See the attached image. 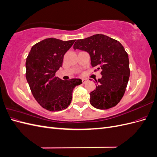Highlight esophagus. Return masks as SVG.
<instances>
[{
	"label": "esophagus",
	"instance_id": "1",
	"mask_svg": "<svg viewBox=\"0 0 157 157\" xmlns=\"http://www.w3.org/2000/svg\"><path fill=\"white\" fill-rule=\"evenodd\" d=\"M88 81L87 79H85V78H82V84H85L86 82Z\"/></svg>",
	"mask_w": 157,
	"mask_h": 157
}]
</instances>
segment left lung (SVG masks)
I'll return each instance as SVG.
<instances>
[{"mask_svg":"<svg viewBox=\"0 0 157 157\" xmlns=\"http://www.w3.org/2000/svg\"><path fill=\"white\" fill-rule=\"evenodd\" d=\"M88 52L94 71L101 70L102 77L96 80V90L90 92V102L99 109L116 106L125 93L130 71L128 55L119 42L97 34L77 40L73 46Z\"/></svg>","mask_w":157,"mask_h":157,"instance_id":"1","label":"left lung"}]
</instances>
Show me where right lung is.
I'll return each mask as SVG.
<instances>
[{"mask_svg": "<svg viewBox=\"0 0 157 157\" xmlns=\"http://www.w3.org/2000/svg\"><path fill=\"white\" fill-rule=\"evenodd\" d=\"M75 40L63 41L48 38L33 46L26 59V78L33 97L50 111L67 108L71 102L74 88L82 80H63L56 77L62 66L63 56Z\"/></svg>", "mask_w": 157, "mask_h": 157, "instance_id": "obj_1", "label": "right lung"}]
</instances>
